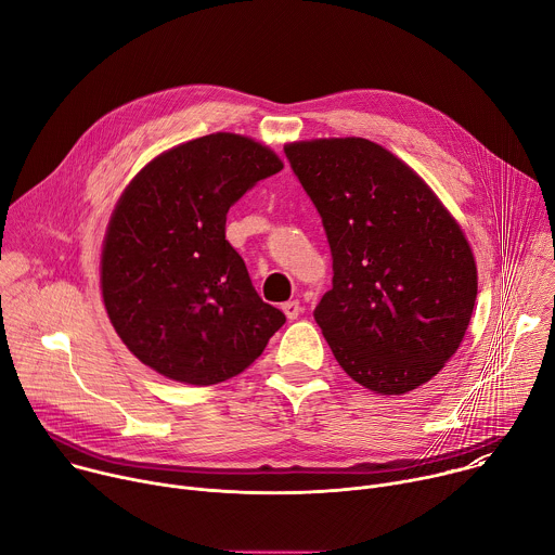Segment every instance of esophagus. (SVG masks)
<instances>
[{
    "label": "esophagus",
    "instance_id": "obj_1",
    "mask_svg": "<svg viewBox=\"0 0 555 555\" xmlns=\"http://www.w3.org/2000/svg\"><path fill=\"white\" fill-rule=\"evenodd\" d=\"M281 309L285 311V315L289 321H296L298 315H300V311H302V307H300V302L298 300H287V302H283L281 305Z\"/></svg>",
    "mask_w": 555,
    "mask_h": 555
}]
</instances>
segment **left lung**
Instances as JSON below:
<instances>
[{"label": "left lung", "instance_id": "8db88e82", "mask_svg": "<svg viewBox=\"0 0 555 555\" xmlns=\"http://www.w3.org/2000/svg\"><path fill=\"white\" fill-rule=\"evenodd\" d=\"M323 219L334 279L313 309L338 364L382 395L435 377L456 353L477 300L461 225L400 157L366 138L285 146Z\"/></svg>", "mask_w": 555, "mask_h": 555}]
</instances>
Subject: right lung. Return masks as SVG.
Returning <instances> with one entry per match:
<instances>
[{
    "label": "right lung",
    "instance_id": "obj_1",
    "mask_svg": "<svg viewBox=\"0 0 555 555\" xmlns=\"http://www.w3.org/2000/svg\"><path fill=\"white\" fill-rule=\"evenodd\" d=\"M279 155L210 133L157 155L125 189L107 225L101 287L127 349L160 375L210 386L248 369L283 327L225 242V215Z\"/></svg>",
    "mask_w": 555,
    "mask_h": 555
}]
</instances>
